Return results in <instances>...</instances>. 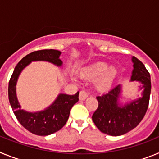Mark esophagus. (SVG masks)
<instances>
[{
	"instance_id": "1",
	"label": "esophagus",
	"mask_w": 159,
	"mask_h": 159,
	"mask_svg": "<svg viewBox=\"0 0 159 159\" xmlns=\"http://www.w3.org/2000/svg\"><path fill=\"white\" fill-rule=\"evenodd\" d=\"M88 96V93H87L85 91H81L80 92V95H79V99H80V100H84V99H86L87 97Z\"/></svg>"
}]
</instances>
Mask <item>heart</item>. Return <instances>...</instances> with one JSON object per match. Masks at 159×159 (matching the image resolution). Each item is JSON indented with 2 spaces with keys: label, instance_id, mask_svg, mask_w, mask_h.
Returning <instances> with one entry per match:
<instances>
[{
  "label": "heart",
  "instance_id": "b5f03b06",
  "mask_svg": "<svg viewBox=\"0 0 159 159\" xmlns=\"http://www.w3.org/2000/svg\"><path fill=\"white\" fill-rule=\"evenodd\" d=\"M83 77L95 80V88L99 92H106L113 85L118 75L115 67H108L106 63L99 62L86 67L81 72Z\"/></svg>",
  "mask_w": 159,
  "mask_h": 159
}]
</instances>
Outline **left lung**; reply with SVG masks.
Segmentation results:
<instances>
[{
	"label": "left lung",
	"instance_id": "1",
	"mask_svg": "<svg viewBox=\"0 0 159 159\" xmlns=\"http://www.w3.org/2000/svg\"><path fill=\"white\" fill-rule=\"evenodd\" d=\"M133 70L131 82H139L142 96L122 105L119 102L123 88L116 87L108 93L97 96L99 106L92 116L94 123L101 132L111 136H119L133 130L142 121L147 111L151 95V75L145 66L132 57Z\"/></svg>",
	"mask_w": 159,
	"mask_h": 159
}]
</instances>
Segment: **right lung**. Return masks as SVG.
<instances>
[{"label":"right lung","instance_id":"obj_1","mask_svg":"<svg viewBox=\"0 0 159 159\" xmlns=\"http://www.w3.org/2000/svg\"><path fill=\"white\" fill-rule=\"evenodd\" d=\"M61 52L55 49H45L31 52L16 64L8 83V99L12 109L20 123L26 130L36 135L46 136L58 131L67 123L70 111L79 101V92L73 95L59 94L54 102L43 111L29 112L21 109L16 97V86L21 71L32 61H47L61 67L60 59Z\"/></svg>","mask_w":159,"mask_h":159}]
</instances>
